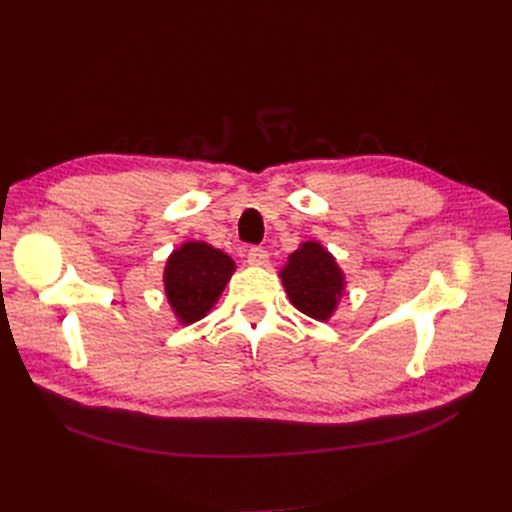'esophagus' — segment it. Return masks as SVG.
I'll use <instances>...</instances> for the list:
<instances>
[{
    "label": "esophagus",
    "instance_id": "34e87169",
    "mask_svg": "<svg viewBox=\"0 0 512 512\" xmlns=\"http://www.w3.org/2000/svg\"><path fill=\"white\" fill-rule=\"evenodd\" d=\"M246 258H248L250 266H264L266 262H269V252L262 250V248H250Z\"/></svg>",
    "mask_w": 512,
    "mask_h": 512
}]
</instances>
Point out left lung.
Here are the masks:
<instances>
[{"mask_svg":"<svg viewBox=\"0 0 512 512\" xmlns=\"http://www.w3.org/2000/svg\"><path fill=\"white\" fill-rule=\"evenodd\" d=\"M289 302L310 319L327 323L346 296V273L321 241H302L279 271Z\"/></svg>","mask_w":512,"mask_h":512,"instance_id":"1","label":"left lung"}]
</instances>
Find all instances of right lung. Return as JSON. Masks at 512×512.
<instances>
[{
	"label": "right lung",
	"instance_id": "right-lung-1",
	"mask_svg": "<svg viewBox=\"0 0 512 512\" xmlns=\"http://www.w3.org/2000/svg\"><path fill=\"white\" fill-rule=\"evenodd\" d=\"M235 273V260L206 241L189 239L170 252L162 283L166 302L179 325L202 321Z\"/></svg>",
	"mask_w": 512,
	"mask_h": 512
}]
</instances>
